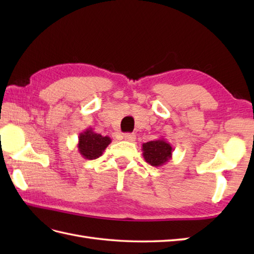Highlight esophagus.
Listing matches in <instances>:
<instances>
[{"label":"esophagus","mask_w":254,"mask_h":254,"mask_svg":"<svg viewBox=\"0 0 254 254\" xmlns=\"http://www.w3.org/2000/svg\"><path fill=\"white\" fill-rule=\"evenodd\" d=\"M123 137L127 142H134V141H135V138H136L135 134H133V133H126L123 135Z\"/></svg>","instance_id":"34e87169"}]
</instances>
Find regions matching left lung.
<instances>
[{
	"instance_id": "obj_1",
	"label": "left lung",
	"mask_w": 254,
	"mask_h": 254,
	"mask_svg": "<svg viewBox=\"0 0 254 254\" xmlns=\"http://www.w3.org/2000/svg\"><path fill=\"white\" fill-rule=\"evenodd\" d=\"M142 152L146 163L150 166L160 167L171 159L174 148L164 137H160L155 141L143 143Z\"/></svg>"
}]
</instances>
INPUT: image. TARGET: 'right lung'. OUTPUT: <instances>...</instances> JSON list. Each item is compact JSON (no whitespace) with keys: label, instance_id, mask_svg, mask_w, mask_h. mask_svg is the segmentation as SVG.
<instances>
[{"label":"right lung","instance_id":"add662e5","mask_svg":"<svg viewBox=\"0 0 254 254\" xmlns=\"http://www.w3.org/2000/svg\"><path fill=\"white\" fill-rule=\"evenodd\" d=\"M110 143L109 136H102L101 134L96 133L93 127H87L79 133L77 148L85 159L93 160L100 157Z\"/></svg>","mask_w":254,"mask_h":254}]
</instances>
